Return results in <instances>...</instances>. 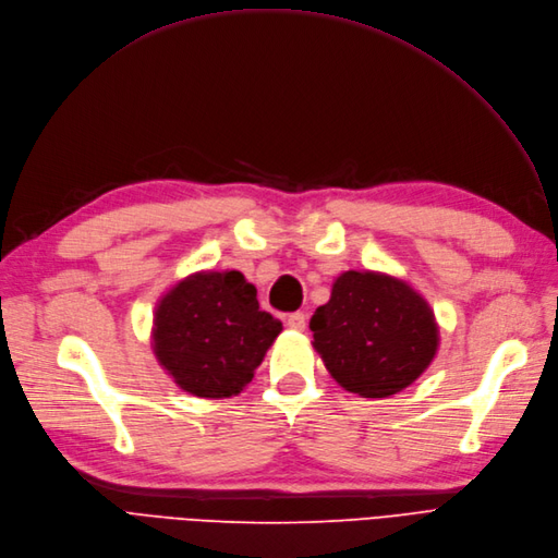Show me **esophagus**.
Listing matches in <instances>:
<instances>
[{
	"label": "esophagus",
	"instance_id": "esophagus-1",
	"mask_svg": "<svg viewBox=\"0 0 558 558\" xmlns=\"http://www.w3.org/2000/svg\"><path fill=\"white\" fill-rule=\"evenodd\" d=\"M286 323H288V327H291V329L302 331L306 327V314H304V311H295V314H291V316L286 318Z\"/></svg>",
	"mask_w": 558,
	"mask_h": 558
}]
</instances>
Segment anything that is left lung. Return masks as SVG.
<instances>
[{
	"mask_svg": "<svg viewBox=\"0 0 558 558\" xmlns=\"http://www.w3.org/2000/svg\"><path fill=\"white\" fill-rule=\"evenodd\" d=\"M314 348L345 391L387 398L426 371L439 345L433 308L383 272H343L308 323Z\"/></svg>",
	"mask_w": 558,
	"mask_h": 558,
	"instance_id": "8db88e82",
	"label": "left lung"
}]
</instances>
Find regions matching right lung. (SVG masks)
<instances>
[{
	"label": "right lung",
	"mask_w": 558,
	"mask_h": 558,
	"mask_svg": "<svg viewBox=\"0 0 558 558\" xmlns=\"http://www.w3.org/2000/svg\"><path fill=\"white\" fill-rule=\"evenodd\" d=\"M153 325L160 366L198 398L238 396L283 329L260 311L256 288L238 270L178 281L158 302Z\"/></svg>",
	"instance_id": "1"
}]
</instances>
